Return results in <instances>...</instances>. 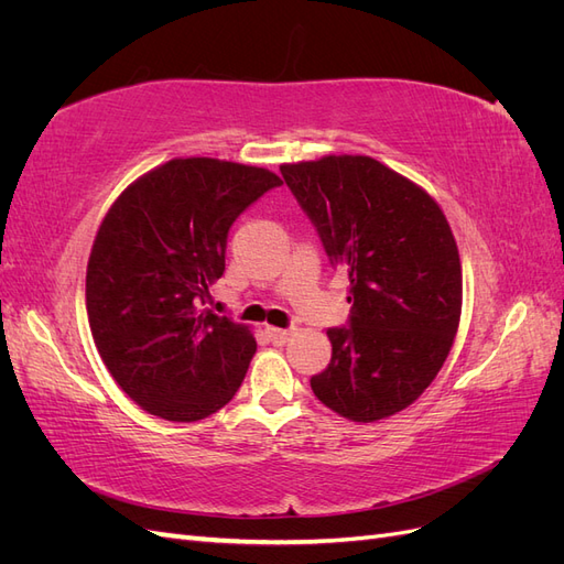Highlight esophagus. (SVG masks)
I'll list each match as a JSON object with an SVG mask.
<instances>
[{
  "label": "esophagus",
  "instance_id": "1",
  "mask_svg": "<svg viewBox=\"0 0 564 564\" xmlns=\"http://www.w3.org/2000/svg\"><path fill=\"white\" fill-rule=\"evenodd\" d=\"M265 334H268V338L272 340V344H284V340L289 338V332L286 329H278V327H268Z\"/></svg>",
  "mask_w": 564,
  "mask_h": 564
}]
</instances>
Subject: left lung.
Returning a JSON list of instances; mask_svg holds the SVG:
<instances>
[{"label": "left lung", "mask_w": 564, "mask_h": 564, "mask_svg": "<svg viewBox=\"0 0 564 564\" xmlns=\"http://www.w3.org/2000/svg\"><path fill=\"white\" fill-rule=\"evenodd\" d=\"M329 263L348 272L350 315L311 388L371 423L412 404L445 365L460 317V261L437 202L386 164L329 155L282 164Z\"/></svg>", "instance_id": "left-lung-1"}]
</instances>
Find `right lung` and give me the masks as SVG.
Instances as JSON below:
<instances>
[{
  "mask_svg": "<svg viewBox=\"0 0 564 564\" xmlns=\"http://www.w3.org/2000/svg\"><path fill=\"white\" fill-rule=\"evenodd\" d=\"M278 185L259 166L172 160L129 185L100 224L87 268L91 334L145 412L199 421L242 386L251 332L202 305L226 270L237 216Z\"/></svg>",
  "mask_w": 564,
  "mask_h": 564,
  "instance_id": "add662e5",
  "label": "right lung"
}]
</instances>
